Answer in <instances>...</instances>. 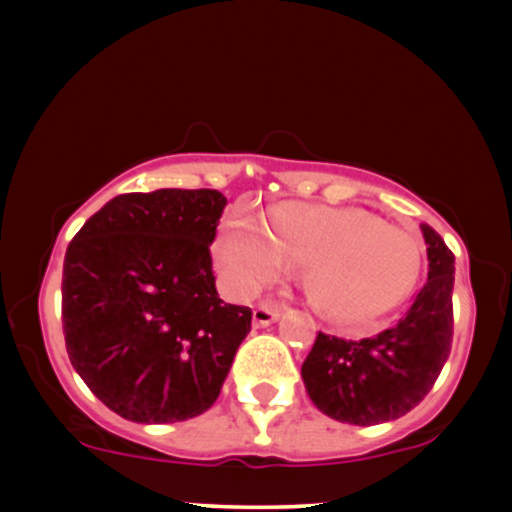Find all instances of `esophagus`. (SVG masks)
I'll return each mask as SVG.
<instances>
[{
	"mask_svg": "<svg viewBox=\"0 0 512 512\" xmlns=\"http://www.w3.org/2000/svg\"><path fill=\"white\" fill-rule=\"evenodd\" d=\"M279 315H281V305L260 303L255 310H252V322H255V327H267L279 320Z\"/></svg>",
	"mask_w": 512,
	"mask_h": 512,
	"instance_id": "esophagus-1",
	"label": "esophagus"
}]
</instances>
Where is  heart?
<instances>
[{
    "mask_svg": "<svg viewBox=\"0 0 512 512\" xmlns=\"http://www.w3.org/2000/svg\"><path fill=\"white\" fill-rule=\"evenodd\" d=\"M223 284L240 298L308 269L305 289L322 315L363 327L395 310L419 274V248L402 228L363 209L281 204L269 226L223 223L216 240Z\"/></svg>",
    "mask_w": 512,
    "mask_h": 512,
    "instance_id": "obj_1",
    "label": "heart"
}]
</instances>
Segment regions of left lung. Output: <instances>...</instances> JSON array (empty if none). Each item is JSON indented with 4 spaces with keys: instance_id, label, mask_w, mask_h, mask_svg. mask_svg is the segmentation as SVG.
Instances as JSON below:
<instances>
[{
    "instance_id": "left-lung-1",
    "label": "left lung",
    "mask_w": 512,
    "mask_h": 512,
    "mask_svg": "<svg viewBox=\"0 0 512 512\" xmlns=\"http://www.w3.org/2000/svg\"><path fill=\"white\" fill-rule=\"evenodd\" d=\"M428 279L390 330L370 339L317 334L301 375L322 414L342 424L375 426L404 416L431 392L452 346L455 255L431 226H421Z\"/></svg>"
}]
</instances>
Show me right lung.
I'll return each mask as SVG.
<instances>
[{
    "label": "right lung",
    "instance_id": "right-lung-1",
    "mask_svg": "<svg viewBox=\"0 0 512 512\" xmlns=\"http://www.w3.org/2000/svg\"><path fill=\"white\" fill-rule=\"evenodd\" d=\"M219 190L129 192L69 243L62 330L69 361L108 409L175 424L219 397L252 310L216 293L209 245Z\"/></svg>",
    "mask_w": 512,
    "mask_h": 512
}]
</instances>
